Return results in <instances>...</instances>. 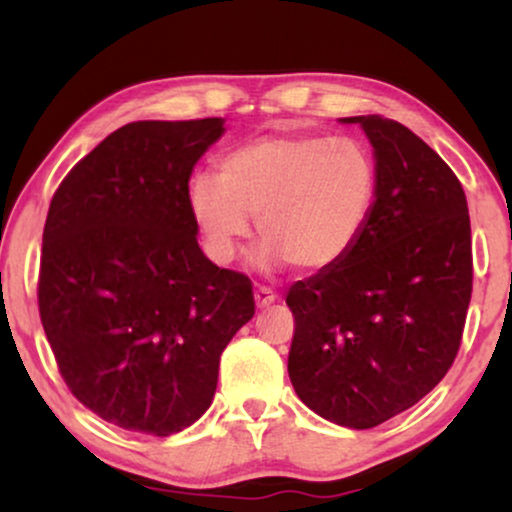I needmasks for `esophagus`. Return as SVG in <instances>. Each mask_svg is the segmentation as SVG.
Segmentation results:
<instances>
[{
  "label": "esophagus",
  "mask_w": 512,
  "mask_h": 512,
  "mask_svg": "<svg viewBox=\"0 0 512 512\" xmlns=\"http://www.w3.org/2000/svg\"><path fill=\"white\" fill-rule=\"evenodd\" d=\"M254 300H256V307H270L277 300V293L268 289V286H258L254 291Z\"/></svg>",
  "instance_id": "obj_1"
}]
</instances>
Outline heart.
<instances>
[{
  "label": "heart",
  "mask_w": 512,
  "mask_h": 512,
  "mask_svg": "<svg viewBox=\"0 0 512 512\" xmlns=\"http://www.w3.org/2000/svg\"><path fill=\"white\" fill-rule=\"evenodd\" d=\"M377 188V163L359 139L270 135L223 156L219 177L195 174L188 207L216 261H233L254 216L265 237L256 251L261 268L296 263L317 272L361 240Z\"/></svg>",
  "instance_id": "b5f03b06"
}]
</instances>
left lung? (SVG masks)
Segmentation results:
<instances>
[{
    "instance_id": "8db88e82",
    "label": "left lung",
    "mask_w": 512,
    "mask_h": 512,
    "mask_svg": "<svg viewBox=\"0 0 512 512\" xmlns=\"http://www.w3.org/2000/svg\"><path fill=\"white\" fill-rule=\"evenodd\" d=\"M340 123L366 132L380 188L354 249L289 289V377L319 417L373 429L422 401L459 352L471 219L459 179L415 132L377 114Z\"/></svg>"
}]
</instances>
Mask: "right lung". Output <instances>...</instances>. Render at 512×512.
<instances>
[{"label":"right lung","mask_w":512,"mask_h":512,"mask_svg":"<svg viewBox=\"0 0 512 512\" xmlns=\"http://www.w3.org/2000/svg\"><path fill=\"white\" fill-rule=\"evenodd\" d=\"M223 118L135 121L74 165L48 207L39 314L72 394L104 422L172 436L212 405L254 317L249 277L202 254L193 167Z\"/></svg>","instance_id":"1"}]
</instances>
